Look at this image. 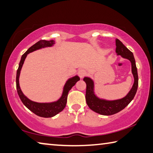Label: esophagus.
<instances>
[{
    "instance_id": "34e87169",
    "label": "esophagus",
    "mask_w": 153,
    "mask_h": 153,
    "mask_svg": "<svg viewBox=\"0 0 153 153\" xmlns=\"http://www.w3.org/2000/svg\"><path fill=\"white\" fill-rule=\"evenodd\" d=\"M86 74L87 72L86 71H85L84 69H81L78 71V75L80 76V78H82L85 75H86Z\"/></svg>"
}]
</instances>
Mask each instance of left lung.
<instances>
[{
    "instance_id": "8db88e82",
    "label": "left lung",
    "mask_w": 153,
    "mask_h": 153,
    "mask_svg": "<svg viewBox=\"0 0 153 153\" xmlns=\"http://www.w3.org/2000/svg\"><path fill=\"white\" fill-rule=\"evenodd\" d=\"M116 52L122 58L128 59L132 65V72L134 79L133 86L126 96L120 100L109 101L100 99L94 93V82L89 77H85L83 81L86 82V101L89 108L97 114L104 116H111L122 111L129 104L134 97L138 85V76L136 62L132 52L130 51L118 39H116Z\"/></svg>"
}]
</instances>
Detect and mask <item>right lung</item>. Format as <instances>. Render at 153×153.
Returning <instances> with one entry per match:
<instances>
[{
    "label": "right lung",
    "instance_id": "add662e5",
    "mask_svg": "<svg viewBox=\"0 0 153 153\" xmlns=\"http://www.w3.org/2000/svg\"><path fill=\"white\" fill-rule=\"evenodd\" d=\"M55 44V42L53 40H50V41H46V40H39V42L36 43L34 45H32L29 49L26 51L21 56L19 64V68L17 71V76H16V86H17V93L19 98L21 99L22 103L25 105L26 108H27L29 110L31 111L33 113L36 114L37 116L43 117H52L56 116V114L60 113L66 107L67 102V97L69 91L71 89V88L76 84L77 81H79L80 78L78 76H74L72 78L69 79L68 81L64 85L62 95L59 99L58 101H54V102L51 103H37L35 101H31L30 100L26 97L23 94L22 91L21 90L19 86V75L21 72V68H22L23 64L24 63L25 58L27 56L28 53H31L33 51L41 49L45 47H51Z\"/></svg>",
    "mask_w": 153,
    "mask_h": 153
}]
</instances>
